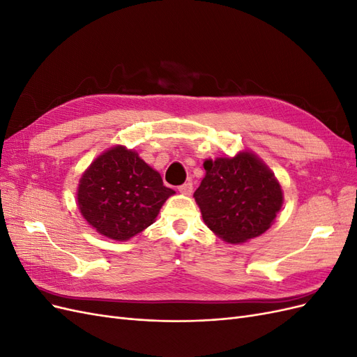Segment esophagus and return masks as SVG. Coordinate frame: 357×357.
Returning <instances> with one entry per match:
<instances>
[{
	"label": "esophagus",
	"mask_w": 357,
	"mask_h": 357,
	"mask_svg": "<svg viewBox=\"0 0 357 357\" xmlns=\"http://www.w3.org/2000/svg\"><path fill=\"white\" fill-rule=\"evenodd\" d=\"M178 190H180V193H183V195H190L192 190H193L192 181H188V183H185V185L178 186Z\"/></svg>",
	"instance_id": "1"
}]
</instances>
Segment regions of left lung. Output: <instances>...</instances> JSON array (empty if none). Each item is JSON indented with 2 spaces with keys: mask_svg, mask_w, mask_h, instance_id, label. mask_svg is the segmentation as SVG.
I'll return each mask as SVG.
<instances>
[{
  "mask_svg": "<svg viewBox=\"0 0 357 357\" xmlns=\"http://www.w3.org/2000/svg\"><path fill=\"white\" fill-rule=\"evenodd\" d=\"M205 177L193 193L204 223L226 243L238 244L271 228L283 190L262 159L252 152L207 159Z\"/></svg>",
  "mask_w": 357,
  "mask_h": 357,
  "instance_id": "left-lung-1",
  "label": "left lung"
}]
</instances>
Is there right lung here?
Instances as JSON below:
<instances>
[{
    "label": "right lung",
    "instance_id": "right-lung-1",
    "mask_svg": "<svg viewBox=\"0 0 357 357\" xmlns=\"http://www.w3.org/2000/svg\"><path fill=\"white\" fill-rule=\"evenodd\" d=\"M158 171L134 150L114 146L96 158L83 172L77 204L96 232L126 241L156 219L164 202L174 195Z\"/></svg>",
    "mask_w": 357,
    "mask_h": 357
}]
</instances>
